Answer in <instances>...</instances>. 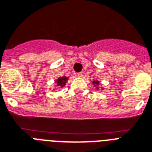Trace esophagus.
I'll return each mask as SVG.
<instances>
[{"instance_id": "obj_1", "label": "esophagus", "mask_w": 152, "mask_h": 152, "mask_svg": "<svg viewBox=\"0 0 152 152\" xmlns=\"http://www.w3.org/2000/svg\"><path fill=\"white\" fill-rule=\"evenodd\" d=\"M77 76H78V77H82V76H83V73L82 72L77 73Z\"/></svg>"}]
</instances>
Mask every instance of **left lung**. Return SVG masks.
Masks as SVG:
<instances>
[{
    "label": "left lung",
    "instance_id": "left-lung-1",
    "mask_svg": "<svg viewBox=\"0 0 152 152\" xmlns=\"http://www.w3.org/2000/svg\"><path fill=\"white\" fill-rule=\"evenodd\" d=\"M93 84L95 85V86H98V85H99V82H98V81H96H96H94V82H93ZM96 88H98V87H96Z\"/></svg>",
    "mask_w": 152,
    "mask_h": 152
}]
</instances>
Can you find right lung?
<instances>
[{
    "label": "right lung",
    "mask_w": 152,
    "mask_h": 152,
    "mask_svg": "<svg viewBox=\"0 0 152 152\" xmlns=\"http://www.w3.org/2000/svg\"><path fill=\"white\" fill-rule=\"evenodd\" d=\"M67 77H59V79L57 80L56 82V85L58 86H61V87H64L65 85H66V82L67 81Z\"/></svg>",
    "instance_id": "1"
}]
</instances>
